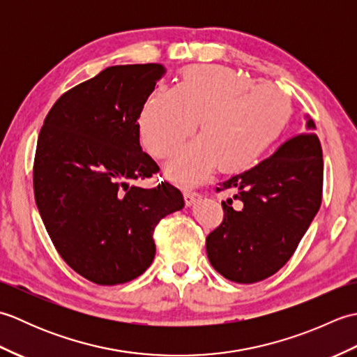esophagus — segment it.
I'll list each match as a JSON object with an SVG mask.
<instances>
[{
    "mask_svg": "<svg viewBox=\"0 0 357 357\" xmlns=\"http://www.w3.org/2000/svg\"><path fill=\"white\" fill-rule=\"evenodd\" d=\"M184 199L187 206H193V204L199 199V193L193 192L192 188H184Z\"/></svg>",
    "mask_w": 357,
    "mask_h": 357,
    "instance_id": "1",
    "label": "esophagus"
}]
</instances>
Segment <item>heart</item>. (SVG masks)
I'll use <instances>...</instances> for the list:
<instances>
[{"label":"heart","instance_id":"b5f03b06","mask_svg":"<svg viewBox=\"0 0 357 357\" xmlns=\"http://www.w3.org/2000/svg\"><path fill=\"white\" fill-rule=\"evenodd\" d=\"M293 104L275 82H255L224 66L187 69L176 89L158 87L144 104L139 132L155 158H169L199 121V138L176 151L167 174L196 183L213 169L252 167L290 123Z\"/></svg>","mask_w":357,"mask_h":357}]
</instances>
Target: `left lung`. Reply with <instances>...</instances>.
I'll return each instance as SVG.
<instances>
[{"instance_id": "8db88e82", "label": "left lung", "mask_w": 357, "mask_h": 357, "mask_svg": "<svg viewBox=\"0 0 357 357\" xmlns=\"http://www.w3.org/2000/svg\"><path fill=\"white\" fill-rule=\"evenodd\" d=\"M305 133L280 146L275 155L216 190L234 188L222 201L224 221L206 239L210 264L238 284L259 282L275 275L298 248L322 202L324 161L313 119ZM240 202L232 206V199Z\"/></svg>"}]
</instances>
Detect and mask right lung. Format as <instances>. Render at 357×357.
I'll return each instance as SVG.
<instances>
[{
  "mask_svg": "<svg viewBox=\"0 0 357 357\" xmlns=\"http://www.w3.org/2000/svg\"><path fill=\"white\" fill-rule=\"evenodd\" d=\"M161 64L112 66L53 104L38 136L33 192L53 245L98 285L141 276L156 253L153 230L184 207L176 187L130 185L159 172L139 144L138 119Z\"/></svg>",
  "mask_w": 357,
  "mask_h": 357,
  "instance_id": "1",
  "label": "right lung"
}]
</instances>
